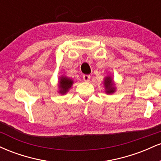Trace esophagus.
<instances>
[{
	"mask_svg": "<svg viewBox=\"0 0 161 161\" xmlns=\"http://www.w3.org/2000/svg\"><path fill=\"white\" fill-rule=\"evenodd\" d=\"M83 79H84V81H86V82H88V81L90 80V79H91V76H90L89 75H83Z\"/></svg>",
	"mask_w": 161,
	"mask_h": 161,
	"instance_id": "esophagus-1",
	"label": "esophagus"
}]
</instances>
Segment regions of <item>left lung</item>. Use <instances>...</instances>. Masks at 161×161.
Masks as SVG:
<instances>
[{
	"label": "left lung",
	"mask_w": 161,
	"mask_h": 161,
	"mask_svg": "<svg viewBox=\"0 0 161 161\" xmlns=\"http://www.w3.org/2000/svg\"><path fill=\"white\" fill-rule=\"evenodd\" d=\"M104 85L105 88V92L107 94H113L115 92L116 88L114 86V81H113V79L110 76H107L104 79Z\"/></svg>",
	"instance_id": "8db88e82"
}]
</instances>
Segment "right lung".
Returning <instances> with one entry per match:
<instances>
[{
  "label": "right lung",
  "instance_id": "right-lung-1",
  "mask_svg": "<svg viewBox=\"0 0 161 161\" xmlns=\"http://www.w3.org/2000/svg\"><path fill=\"white\" fill-rule=\"evenodd\" d=\"M73 84V79L68 78V77L64 76V75H62V76L60 77V79H59V93H60L61 95H64L66 92L69 90V88H71Z\"/></svg>",
  "mask_w": 161,
  "mask_h": 161
}]
</instances>
